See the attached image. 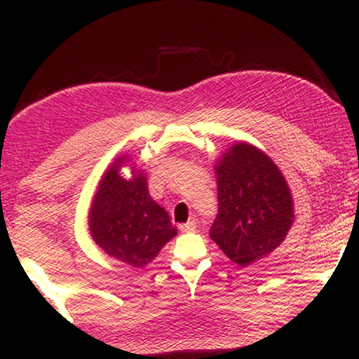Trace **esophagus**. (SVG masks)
<instances>
[{
	"instance_id": "34e87169",
	"label": "esophagus",
	"mask_w": 359,
	"mask_h": 359,
	"mask_svg": "<svg viewBox=\"0 0 359 359\" xmlns=\"http://www.w3.org/2000/svg\"><path fill=\"white\" fill-rule=\"evenodd\" d=\"M179 229L182 231V233H193V231L196 229V222L191 220L188 223H182V224H179Z\"/></svg>"
}]
</instances>
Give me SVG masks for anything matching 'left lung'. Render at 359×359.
I'll list each match as a JSON object with an SVG mask.
<instances>
[{"label": "left lung", "instance_id": "1", "mask_svg": "<svg viewBox=\"0 0 359 359\" xmlns=\"http://www.w3.org/2000/svg\"><path fill=\"white\" fill-rule=\"evenodd\" d=\"M217 169L218 214L209 236L226 257L245 267L285 239L294 220L291 193L269 156L239 142Z\"/></svg>", "mask_w": 359, "mask_h": 359}]
</instances>
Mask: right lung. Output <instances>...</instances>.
Instances as JSON below:
<instances>
[{
	"instance_id": "add662e5",
	"label": "right lung",
	"mask_w": 359,
	"mask_h": 359,
	"mask_svg": "<svg viewBox=\"0 0 359 359\" xmlns=\"http://www.w3.org/2000/svg\"><path fill=\"white\" fill-rule=\"evenodd\" d=\"M118 158L102 177L90 210V233L109 257L133 267L154 259L177 229L166 210L151 201L147 182L141 172L126 180L118 169Z\"/></svg>"
}]
</instances>
